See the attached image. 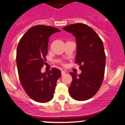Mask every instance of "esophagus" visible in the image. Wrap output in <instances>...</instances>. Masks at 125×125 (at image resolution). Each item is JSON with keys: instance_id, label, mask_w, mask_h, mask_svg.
I'll return each mask as SVG.
<instances>
[{"instance_id": "esophagus-1", "label": "esophagus", "mask_w": 125, "mask_h": 125, "mask_svg": "<svg viewBox=\"0 0 125 125\" xmlns=\"http://www.w3.org/2000/svg\"><path fill=\"white\" fill-rule=\"evenodd\" d=\"M65 74H66V71H63V70H62L61 71V75H62V76H64Z\"/></svg>"}]
</instances>
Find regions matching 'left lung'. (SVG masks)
<instances>
[{
    "label": "left lung",
    "mask_w": 125,
    "mask_h": 125,
    "mask_svg": "<svg viewBox=\"0 0 125 125\" xmlns=\"http://www.w3.org/2000/svg\"><path fill=\"white\" fill-rule=\"evenodd\" d=\"M62 29L76 37L75 62L81 70L79 75L69 73L73 78L69 94L74 100L85 101L98 92L103 81L106 63L103 43L96 32L86 24H71Z\"/></svg>",
    "instance_id": "8db88e82"
}]
</instances>
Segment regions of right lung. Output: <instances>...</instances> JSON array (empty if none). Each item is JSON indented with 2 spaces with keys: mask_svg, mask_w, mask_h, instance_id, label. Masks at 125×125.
<instances>
[{
  "mask_svg": "<svg viewBox=\"0 0 125 125\" xmlns=\"http://www.w3.org/2000/svg\"><path fill=\"white\" fill-rule=\"evenodd\" d=\"M58 29L44 25H35L24 34L17 49V70L20 81L27 95L39 103H47L54 96L59 69L52 68L41 72L46 64L49 38L59 32Z\"/></svg>",
  "mask_w": 125,
  "mask_h": 125,
  "instance_id": "1",
  "label": "right lung"
}]
</instances>
